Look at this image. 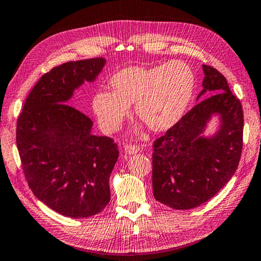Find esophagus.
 <instances>
[{
    "label": "esophagus",
    "instance_id": "1",
    "mask_svg": "<svg viewBox=\"0 0 261 261\" xmlns=\"http://www.w3.org/2000/svg\"><path fill=\"white\" fill-rule=\"evenodd\" d=\"M124 151L125 154H129V155H135L137 153H139L140 148L138 146H132V145H125L124 146Z\"/></svg>",
    "mask_w": 261,
    "mask_h": 261
}]
</instances>
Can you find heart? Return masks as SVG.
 <instances>
[{"label":"heart","mask_w":261,"mask_h":261,"mask_svg":"<svg viewBox=\"0 0 261 261\" xmlns=\"http://www.w3.org/2000/svg\"><path fill=\"white\" fill-rule=\"evenodd\" d=\"M112 91L94 94L93 111L106 132L120 129L135 103V113L154 132L172 129L181 120L193 97L195 76L179 60L154 67L131 66L114 74Z\"/></svg>","instance_id":"1"}]
</instances>
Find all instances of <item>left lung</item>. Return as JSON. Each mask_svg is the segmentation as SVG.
<instances>
[{
	"mask_svg": "<svg viewBox=\"0 0 261 261\" xmlns=\"http://www.w3.org/2000/svg\"><path fill=\"white\" fill-rule=\"evenodd\" d=\"M205 98L177 125L156 139L153 151V192L159 202L188 210L209 201L233 177L242 153L243 111L224 75L203 65ZM213 117L216 131L204 132Z\"/></svg>",
	"mask_w": 261,
	"mask_h": 261,
	"instance_id": "8db88e82",
	"label": "left lung"
}]
</instances>
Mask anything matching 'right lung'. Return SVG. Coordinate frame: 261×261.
Returning <instances> with one entry per match:
<instances>
[{"label":"right lung","instance_id":"right-lung-1","mask_svg":"<svg viewBox=\"0 0 261 261\" xmlns=\"http://www.w3.org/2000/svg\"><path fill=\"white\" fill-rule=\"evenodd\" d=\"M105 65L99 57L52 68L32 89L17 121V147L28 186L66 217L94 216L111 201L117 146L110 137L92 135V121L67 105L75 90L96 81Z\"/></svg>","mask_w":261,"mask_h":261}]
</instances>
